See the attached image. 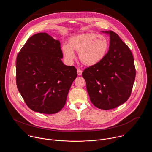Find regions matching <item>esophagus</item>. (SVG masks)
<instances>
[{"mask_svg": "<svg viewBox=\"0 0 152 152\" xmlns=\"http://www.w3.org/2000/svg\"><path fill=\"white\" fill-rule=\"evenodd\" d=\"M77 75H78L79 76H80V75H82V70L80 69L77 68Z\"/></svg>", "mask_w": 152, "mask_h": 152, "instance_id": "obj_1", "label": "esophagus"}]
</instances>
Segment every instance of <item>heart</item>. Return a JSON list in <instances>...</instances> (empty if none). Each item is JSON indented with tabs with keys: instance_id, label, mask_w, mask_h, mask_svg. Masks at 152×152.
<instances>
[{
	"instance_id": "1",
	"label": "heart",
	"mask_w": 152,
	"mask_h": 152,
	"mask_svg": "<svg viewBox=\"0 0 152 152\" xmlns=\"http://www.w3.org/2000/svg\"><path fill=\"white\" fill-rule=\"evenodd\" d=\"M70 46L64 45L62 52L67 61H72L76 55L73 50L79 53L80 61L86 66H93L100 62L106 56L109 41L102 35L85 33L77 35L70 39Z\"/></svg>"
}]
</instances>
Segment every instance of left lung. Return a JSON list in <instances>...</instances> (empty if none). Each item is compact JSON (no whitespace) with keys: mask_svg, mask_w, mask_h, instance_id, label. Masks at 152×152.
<instances>
[{"mask_svg":"<svg viewBox=\"0 0 152 152\" xmlns=\"http://www.w3.org/2000/svg\"><path fill=\"white\" fill-rule=\"evenodd\" d=\"M110 45L104 58L85 69L82 76L92 103L99 109L109 110L126 102L131 94L136 76L132 53L112 31Z\"/></svg>","mask_w":152,"mask_h":152,"instance_id":"8db88e82","label":"left lung"}]
</instances>
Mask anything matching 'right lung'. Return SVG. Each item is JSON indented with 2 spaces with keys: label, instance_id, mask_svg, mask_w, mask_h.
Returning <instances> with one entry per match:
<instances>
[{
  "label": "right lung",
  "instance_id": "add662e5",
  "mask_svg": "<svg viewBox=\"0 0 152 152\" xmlns=\"http://www.w3.org/2000/svg\"><path fill=\"white\" fill-rule=\"evenodd\" d=\"M62 56L59 41L45 32L31 37L18 53L17 86L32 111L55 114L66 104L77 70L64 65Z\"/></svg>",
  "mask_w": 152,
  "mask_h": 152
}]
</instances>
